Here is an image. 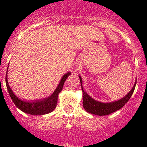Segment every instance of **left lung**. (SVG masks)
Returning <instances> with one entry per match:
<instances>
[{
  "mask_svg": "<svg viewBox=\"0 0 147 147\" xmlns=\"http://www.w3.org/2000/svg\"><path fill=\"white\" fill-rule=\"evenodd\" d=\"M81 82L82 90V98H83V107L89 113L93 114V115H107L110 113L117 111L120 110L121 107H123L125 105L126 103L129 101L130 97L132 96V93L134 92L135 88L136 85V80L134 85L132 87L130 91L125 96L121 98V99L112 102H101L93 99L92 97H90L88 93L85 92V90L82 88V80L80 76H79Z\"/></svg>",
  "mask_w": 147,
  "mask_h": 147,
  "instance_id": "left-lung-1",
  "label": "left lung"
}]
</instances>
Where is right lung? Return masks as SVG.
I'll return each instance as SVG.
<instances>
[{
    "instance_id": "add662e5",
    "label": "right lung",
    "mask_w": 147,
    "mask_h": 147,
    "mask_svg": "<svg viewBox=\"0 0 147 147\" xmlns=\"http://www.w3.org/2000/svg\"><path fill=\"white\" fill-rule=\"evenodd\" d=\"M70 75H71V72H67L65 74L63 75L62 79L60 80L59 85L57 87L54 93L51 96H48L47 98H42V99L28 101V100L21 99V98H18L16 95L14 93L12 90L10 88L9 85L7 80V73H6V88H7L8 92L9 93L10 97H11L13 102L15 103V105H16V107L18 109H20L21 111L27 114H30V115H42L52 112L53 110L56 108V106H57V98L59 93L62 91L65 82Z\"/></svg>"
}]
</instances>
